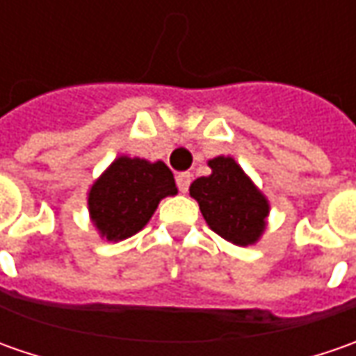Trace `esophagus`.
I'll return each instance as SVG.
<instances>
[{"instance_id":"34e87169","label":"esophagus","mask_w":356,"mask_h":356,"mask_svg":"<svg viewBox=\"0 0 356 356\" xmlns=\"http://www.w3.org/2000/svg\"><path fill=\"white\" fill-rule=\"evenodd\" d=\"M190 182H192V174H190V172H182V174H178V176H176V184H178V188H180V192H182V194L188 192Z\"/></svg>"}]
</instances>
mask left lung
I'll return each mask as SVG.
<instances>
[{"mask_svg": "<svg viewBox=\"0 0 356 356\" xmlns=\"http://www.w3.org/2000/svg\"><path fill=\"white\" fill-rule=\"evenodd\" d=\"M210 176L190 184V196L213 232L234 245L257 243L267 227L269 200L232 156L208 160Z\"/></svg>", "mask_w": 356, "mask_h": 356, "instance_id": "obj_1", "label": "left lung"}]
</instances>
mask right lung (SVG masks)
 <instances>
[{
    "label": "right lung",
    "mask_w": 356,
    "mask_h": 356,
    "mask_svg": "<svg viewBox=\"0 0 356 356\" xmlns=\"http://www.w3.org/2000/svg\"><path fill=\"white\" fill-rule=\"evenodd\" d=\"M176 194L174 174L162 160L122 154L89 188V218L101 238L122 241L150 222L160 200Z\"/></svg>",
    "instance_id": "obj_1"
}]
</instances>
